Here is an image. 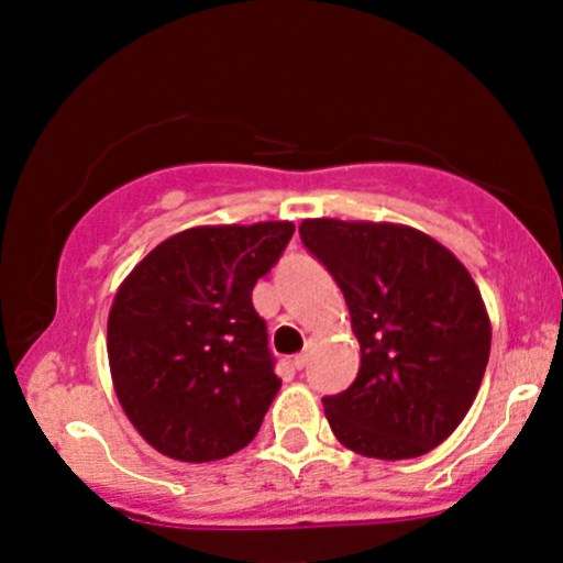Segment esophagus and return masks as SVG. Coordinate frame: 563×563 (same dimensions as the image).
<instances>
[{
  "label": "esophagus",
  "mask_w": 563,
  "mask_h": 563,
  "mask_svg": "<svg viewBox=\"0 0 563 563\" xmlns=\"http://www.w3.org/2000/svg\"><path fill=\"white\" fill-rule=\"evenodd\" d=\"M309 349H312V341H307V349H303V352H299V354H296V357H294V365L299 367V371H301L303 365L309 363Z\"/></svg>",
  "instance_id": "esophagus-1"
}]
</instances>
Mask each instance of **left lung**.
I'll use <instances>...</instances> for the list:
<instances>
[{"label":"left lung","mask_w":563,"mask_h":563,"mask_svg":"<svg viewBox=\"0 0 563 563\" xmlns=\"http://www.w3.org/2000/svg\"><path fill=\"white\" fill-rule=\"evenodd\" d=\"M301 243L344 294L360 373L322 399L335 439L380 461L426 455L466 418L489 360L474 277L421 230L303 219Z\"/></svg>","instance_id":"left-lung-1"}]
</instances>
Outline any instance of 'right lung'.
<instances>
[{
  "instance_id": "add662e5",
  "label": "right lung",
  "mask_w": 563,
  "mask_h": 563,
  "mask_svg": "<svg viewBox=\"0 0 563 563\" xmlns=\"http://www.w3.org/2000/svg\"><path fill=\"white\" fill-rule=\"evenodd\" d=\"M290 235V222L190 228L121 283L108 314L115 397L174 461H219L260 431L280 378L251 290Z\"/></svg>"
}]
</instances>
